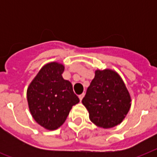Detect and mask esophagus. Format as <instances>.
Masks as SVG:
<instances>
[{"label": "esophagus", "instance_id": "obj_1", "mask_svg": "<svg viewBox=\"0 0 157 157\" xmlns=\"http://www.w3.org/2000/svg\"><path fill=\"white\" fill-rule=\"evenodd\" d=\"M84 96H85V93H83V94H80V95H79V98H80V100H82V98H84Z\"/></svg>", "mask_w": 157, "mask_h": 157}]
</instances>
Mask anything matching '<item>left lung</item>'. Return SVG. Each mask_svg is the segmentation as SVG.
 <instances>
[{"mask_svg":"<svg viewBox=\"0 0 157 157\" xmlns=\"http://www.w3.org/2000/svg\"><path fill=\"white\" fill-rule=\"evenodd\" d=\"M82 103L90 120L98 127L110 129L121 124L131 106V97L119 74L112 69L96 70Z\"/></svg>","mask_w":157,"mask_h":157,"instance_id":"8db88e82","label":"left lung"}]
</instances>
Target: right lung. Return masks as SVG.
<instances>
[{
  "instance_id": "add662e5",
  "label": "right lung",
  "mask_w": 157,
  "mask_h": 157,
  "mask_svg": "<svg viewBox=\"0 0 157 157\" xmlns=\"http://www.w3.org/2000/svg\"><path fill=\"white\" fill-rule=\"evenodd\" d=\"M63 64L51 62L40 68L27 90L28 107L36 122L48 130L63 124L73 105L80 102L70 81L62 74Z\"/></svg>"
}]
</instances>
